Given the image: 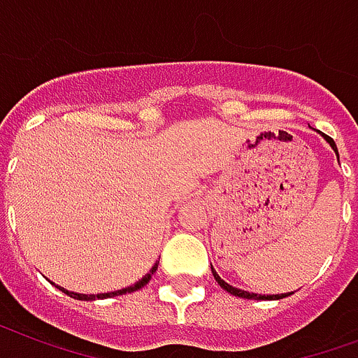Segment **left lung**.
Instances as JSON below:
<instances>
[{
	"label": "left lung",
	"mask_w": 358,
	"mask_h": 358,
	"mask_svg": "<svg viewBox=\"0 0 358 358\" xmlns=\"http://www.w3.org/2000/svg\"><path fill=\"white\" fill-rule=\"evenodd\" d=\"M321 134V131H319ZM322 138H324V141L332 147V150L336 152V157H338V160H340V155H338V147H336L334 139L329 138V136H324V134H321ZM211 271H213V278L215 281L224 289L227 292H230V294H234V296H240V298H247V300H281V298L285 296H291L292 292H285V294H257V292H249V291H241V289H238V287H232L230 283H227L224 279H220V275L217 273V271L213 270V266H211Z\"/></svg>",
	"instance_id": "1"
}]
</instances>
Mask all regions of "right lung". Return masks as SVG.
Masks as SVG:
<instances>
[{"label":"right lung","mask_w":358,"mask_h":358,"mask_svg":"<svg viewBox=\"0 0 358 358\" xmlns=\"http://www.w3.org/2000/svg\"><path fill=\"white\" fill-rule=\"evenodd\" d=\"M157 268H158V262H155V266L150 268L149 273H145L143 278L139 279L138 283L130 285V287H126V289H120V291H113V292H99V294H80V292H71V291H67V289H64V287H58V285H55L52 281H50V283L55 285L56 289H60L62 292H66L67 296L77 298V300H87V302L90 300V302H92V300H106V298L120 296V294H128V292H136V291H139V289H143L145 285L150 281V278H152V273L157 271Z\"/></svg>","instance_id":"right-lung-1"}]
</instances>
